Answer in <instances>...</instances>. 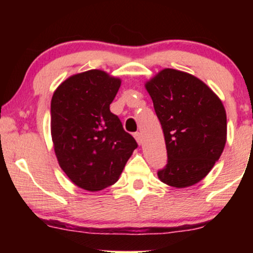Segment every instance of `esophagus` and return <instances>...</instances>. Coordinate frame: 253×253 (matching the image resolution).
Returning <instances> with one entry per match:
<instances>
[{"instance_id":"obj_1","label":"esophagus","mask_w":253,"mask_h":253,"mask_svg":"<svg viewBox=\"0 0 253 253\" xmlns=\"http://www.w3.org/2000/svg\"><path fill=\"white\" fill-rule=\"evenodd\" d=\"M133 137H134V139L137 140L138 144H139V145L143 144V136H141L140 132H136L133 134Z\"/></svg>"}]
</instances>
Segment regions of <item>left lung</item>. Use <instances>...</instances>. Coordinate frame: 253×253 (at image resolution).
Here are the masks:
<instances>
[{"label":"left lung","mask_w":253,"mask_h":253,"mask_svg":"<svg viewBox=\"0 0 253 253\" xmlns=\"http://www.w3.org/2000/svg\"><path fill=\"white\" fill-rule=\"evenodd\" d=\"M165 134L168 164L159 179L188 188L212 170L227 141V115L219 96L188 72L164 69L145 83Z\"/></svg>","instance_id":"obj_1"}]
</instances>
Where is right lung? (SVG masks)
I'll return each mask as SVG.
<instances>
[{"instance_id": "1", "label": "right lung", "mask_w": 253, "mask_h": 253, "mask_svg": "<svg viewBox=\"0 0 253 253\" xmlns=\"http://www.w3.org/2000/svg\"><path fill=\"white\" fill-rule=\"evenodd\" d=\"M121 79L93 69L65 79L50 103V132L58 165L70 181L87 191L119 181L137 148L109 106Z\"/></svg>"}]
</instances>
